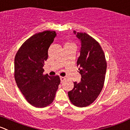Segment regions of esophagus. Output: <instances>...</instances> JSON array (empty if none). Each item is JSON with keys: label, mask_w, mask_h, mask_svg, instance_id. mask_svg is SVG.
Masks as SVG:
<instances>
[{"label": "esophagus", "mask_w": 130, "mask_h": 130, "mask_svg": "<svg viewBox=\"0 0 130 130\" xmlns=\"http://www.w3.org/2000/svg\"><path fill=\"white\" fill-rule=\"evenodd\" d=\"M60 80H61V82H64L65 80V77H60Z\"/></svg>", "instance_id": "34e87169"}]
</instances>
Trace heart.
Listing matches in <instances>:
<instances>
[{
	"label": "heart",
	"instance_id": "obj_1",
	"mask_svg": "<svg viewBox=\"0 0 130 130\" xmlns=\"http://www.w3.org/2000/svg\"><path fill=\"white\" fill-rule=\"evenodd\" d=\"M67 44H72V43H67Z\"/></svg>",
	"mask_w": 130,
	"mask_h": 130
}]
</instances>
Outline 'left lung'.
Masks as SVG:
<instances>
[{
    "instance_id": "left-lung-1",
    "label": "left lung",
    "mask_w": 130,
    "mask_h": 130,
    "mask_svg": "<svg viewBox=\"0 0 130 130\" xmlns=\"http://www.w3.org/2000/svg\"><path fill=\"white\" fill-rule=\"evenodd\" d=\"M73 32L81 43L77 65L82 78L79 83L74 82V88L68 95L74 105L85 107L92 103L101 92L106 61L103 51L95 39L85 32Z\"/></svg>"
}]
</instances>
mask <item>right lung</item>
Wrapping results in <instances>:
<instances>
[{
	"label": "right lung",
	"instance_id": "add662e5",
	"mask_svg": "<svg viewBox=\"0 0 130 130\" xmlns=\"http://www.w3.org/2000/svg\"><path fill=\"white\" fill-rule=\"evenodd\" d=\"M56 36L55 31L32 35L20 47L14 58V79L29 103L43 108L53 103L60 83L58 76L43 75L48 49Z\"/></svg>",
	"mask_w": 130,
	"mask_h": 130
}]
</instances>
